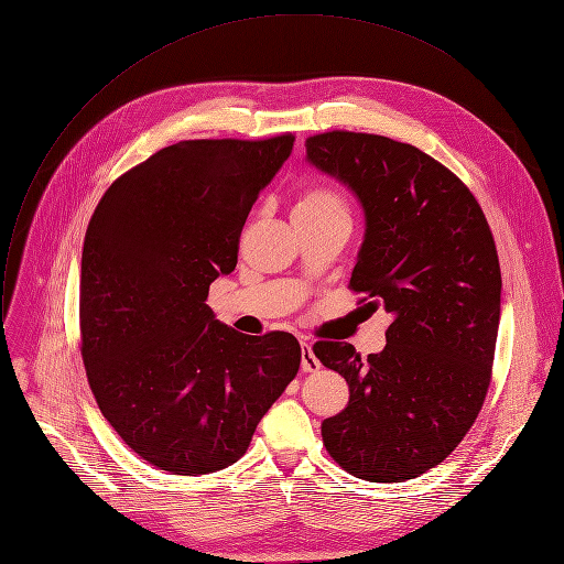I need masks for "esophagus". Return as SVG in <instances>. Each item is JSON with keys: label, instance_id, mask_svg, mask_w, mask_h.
<instances>
[{"label": "esophagus", "instance_id": "34e87169", "mask_svg": "<svg viewBox=\"0 0 564 564\" xmlns=\"http://www.w3.org/2000/svg\"><path fill=\"white\" fill-rule=\"evenodd\" d=\"M301 368L303 372H316L321 368V361L314 357L312 346L307 341H301Z\"/></svg>", "mask_w": 564, "mask_h": 564}]
</instances>
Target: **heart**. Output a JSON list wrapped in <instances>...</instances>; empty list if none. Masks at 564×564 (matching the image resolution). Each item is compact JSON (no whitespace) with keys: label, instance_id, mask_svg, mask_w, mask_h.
I'll return each mask as SVG.
<instances>
[{"label":"heart","instance_id":"1","mask_svg":"<svg viewBox=\"0 0 564 564\" xmlns=\"http://www.w3.org/2000/svg\"><path fill=\"white\" fill-rule=\"evenodd\" d=\"M337 212H346V205L341 196L328 187L305 189L292 209V214H337Z\"/></svg>","mask_w":564,"mask_h":564}]
</instances>
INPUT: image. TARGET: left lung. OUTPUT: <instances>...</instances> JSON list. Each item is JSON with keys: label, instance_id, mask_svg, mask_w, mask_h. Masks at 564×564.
<instances>
[{"label": "left lung", "instance_id": "1", "mask_svg": "<svg viewBox=\"0 0 564 564\" xmlns=\"http://www.w3.org/2000/svg\"><path fill=\"white\" fill-rule=\"evenodd\" d=\"M305 149L307 163L348 185L366 214L350 290L370 312L392 314L377 355L314 344L350 388L321 435L355 477H420L464 440L491 383L502 292L491 227L468 187L413 144L328 131Z\"/></svg>", "mask_w": 564, "mask_h": 564}]
</instances>
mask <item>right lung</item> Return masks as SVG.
<instances>
[{
  "label": "right lung",
  "mask_w": 564,
  "mask_h": 564,
  "mask_svg": "<svg viewBox=\"0 0 564 564\" xmlns=\"http://www.w3.org/2000/svg\"><path fill=\"white\" fill-rule=\"evenodd\" d=\"M292 144L281 133L165 147L91 216L79 276L87 379L105 420L160 470L207 475L243 457L299 372L290 333L246 337L205 303Z\"/></svg>",
  "instance_id": "add662e5"
}]
</instances>
